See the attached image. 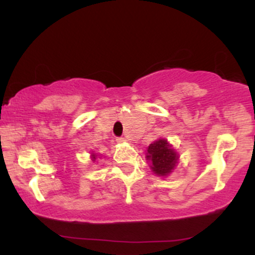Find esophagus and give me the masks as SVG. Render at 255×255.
I'll return each instance as SVG.
<instances>
[{
	"instance_id": "obj_1",
	"label": "esophagus",
	"mask_w": 255,
	"mask_h": 255,
	"mask_svg": "<svg viewBox=\"0 0 255 255\" xmlns=\"http://www.w3.org/2000/svg\"><path fill=\"white\" fill-rule=\"evenodd\" d=\"M118 142H120V144H124V142H126L127 141V139H126V137H118Z\"/></svg>"
}]
</instances>
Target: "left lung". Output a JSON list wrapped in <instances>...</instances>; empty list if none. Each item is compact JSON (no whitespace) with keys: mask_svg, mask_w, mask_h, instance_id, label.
<instances>
[{"mask_svg":"<svg viewBox=\"0 0 255 255\" xmlns=\"http://www.w3.org/2000/svg\"><path fill=\"white\" fill-rule=\"evenodd\" d=\"M178 153L166 139L159 137L146 150V160L152 172L157 176L166 177L175 170L178 164Z\"/></svg>","mask_w":255,"mask_h":255,"instance_id":"obj_1","label":"left lung"}]
</instances>
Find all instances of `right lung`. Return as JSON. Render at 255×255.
<instances>
[{
    "instance_id": "add662e5",
    "label": "right lung",
    "mask_w": 255,
    "mask_h": 255,
    "mask_svg": "<svg viewBox=\"0 0 255 255\" xmlns=\"http://www.w3.org/2000/svg\"><path fill=\"white\" fill-rule=\"evenodd\" d=\"M97 156H98L97 153H91V160H92V162H96V159H97Z\"/></svg>"
}]
</instances>
